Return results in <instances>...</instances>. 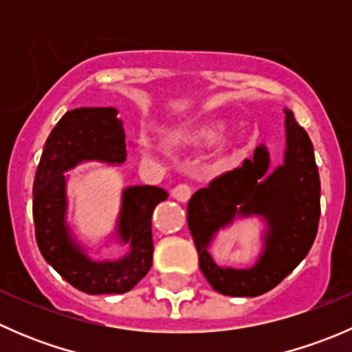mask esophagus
<instances>
[{"label": "esophagus", "instance_id": "34e87169", "mask_svg": "<svg viewBox=\"0 0 352 352\" xmlns=\"http://www.w3.org/2000/svg\"><path fill=\"white\" fill-rule=\"evenodd\" d=\"M172 196L175 197L177 201L187 202L189 197L192 196V187H190L189 184H179V186H175L172 189Z\"/></svg>", "mask_w": 352, "mask_h": 352}]
</instances>
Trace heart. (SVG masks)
Returning a JSON list of instances; mask_svg holds the SVG:
<instances>
[{"instance_id": "obj_1", "label": "heart", "mask_w": 352, "mask_h": 352, "mask_svg": "<svg viewBox=\"0 0 352 352\" xmlns=\"http://www.w3.org/2000/svg\"><path fill=\"white\" fill-rule=\"evenodd\" d=\"M201 140L206 141V143H211V141L216 140V134L214 133H202ZM140 153H141V156H143V158H155L156 150H155L153 144L146 143V141H141V143H140Z\"/></svg>"}]
</instances>
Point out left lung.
Returning <instances> with one entry per match:
<instances>
[{
	"mask_svg": "<svg viewBox=\"0 0 352 352\" xmlns=\"http://www.w3.org/2000/svg\"><path fill=\"white\" fill-rule=\"evenodd\" d=\"M286 113L285 163L267 173L269 153L255 148L242 165L212 179L187 204V223L208 283L226 296H258L307 257L320 219V177L314 144L303 127ZM264 215L268 221L265 252L248 270L219 268L208 255L212 236L236 215Z\"/></svg>",
	"mask_w": 352,
	"mask_h": 352,
	"instance_id": "8db88e82",
	"label": "left lung"
}]
</instances>
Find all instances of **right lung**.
Masks as SVG:
<instances>
[{"label":"right lung","instance_id":"obj_1","mask_svg":"<svg viewBox=\"0 0 352 352\" xmlns=\"http://www.w3.org/2000/svg\"><path fill=\"white\" fill-rule=\"evenodd\" d=\"M126 134L113 107H81L66 112L44 144L34 180L35 240L42 257L71 286L88 294H120L133 289L153 264L151 214L168 194L155 186L122 192L117 235L129 243L119 261H94L71 236L66 223L65 172L81 162H126Z\"/></svg>","mask_w":352,"mask_h":352}]
</instances>
